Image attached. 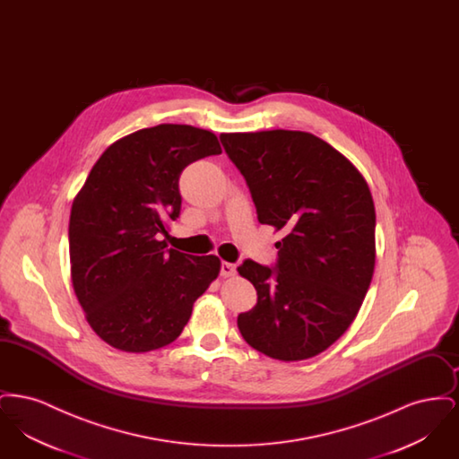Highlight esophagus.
I'll use <instances>...</instances> for the list:
<instances>
[{
	"label": "esophagus",
	"instance_id": "esophagus-1",
	"mask_svg": "<svg viewBox=\"0 0 459 459\" xmlns=\"http://www.w3.org/2000/svg\"><path fill=\"white\" fill-rule=\"evenodd\" d=\"M220 275H223V277L236 275V264L234 263L221 262V264H220Z\"/></svg>",
	"mask_w": 459,
	"mask_h": 459
}]
</instances>
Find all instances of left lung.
I'll list each match as a JSON object with an SVG mask.
<instances>
[{
  "label": "left lung",
  "mask_w": 459,
  "mask_h": 459,
  "mask_svg": "<svg viewBox=\"0 0 459 459\" xmlns=\"http://www.w3.org/2000/svg\"><path fill=\"white\" fill-rule=\"evenodd\" d=\"M260 223L284 232L273 266L244 260L258 301L238 316L244 341L298 361L320 354L352 324L375 266V206L346 156L299 131L221 134Z\"/></svg>",
  "instance_id": "obj_1"
}]
</instances>
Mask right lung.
Here are the masks:
<instances>
[{"label":"right lung","mask_w":459,"mask_h":459,"mask_svg":"<svg viewBox=\"0 0 459 459\" xmlns=\"http://www.w3.org/2000/svg\"><path fill=\"white\" fill-rule=\"evenodd\" d=\"M221 153L213 132L161 124L111 144L74 199L72 285L89 325L127 352L175 341L220 272L217 256L169 249L158 234L180 215L182 170Z\"/></svg>","instance_id":"obj_1"}]
</instances>
